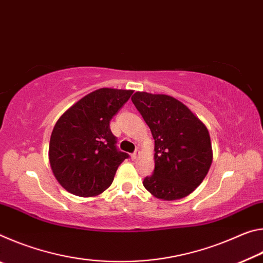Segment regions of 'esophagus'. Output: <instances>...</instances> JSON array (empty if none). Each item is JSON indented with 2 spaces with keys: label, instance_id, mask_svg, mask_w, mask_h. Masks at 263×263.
Here are the masks:
<instances>
[{
  "label": "esophagus",
  "instance_id": "34e87169",
  "mask_svg": "<svg viewBox=\"0 0 263 263\" xmlns=\"http://www.w3.org/2000/svg\"><path fill=\"white\" fill-rule=\"evenodd\" d=\"M139 157H140V152H139V151H136V152L131 155L132 160H136V159H138Z\"/></svg>",
  "mask_w": 263,
  "mask_h": 263
}]
</instances>
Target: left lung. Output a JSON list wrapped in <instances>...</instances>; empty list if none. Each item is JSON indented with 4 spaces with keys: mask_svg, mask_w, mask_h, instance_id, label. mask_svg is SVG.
Instances as JSON below:
<instances>
[{
    "mask_svg": "<svg viewBox=\"0 0 263 263\" xmlns=\"http://www.w3.org/2000/svg\"><path fill=\"white\" fill-rule=\"evenodd\" d=\"M131 100L154 138V173L142 184L162 201L190 195L205 179L213 159L205 124L173 96L137 91Z\"/></svg>",
    "mask_w": 263,
    "mask_h": 263,
    "instance_id": "obj_1",
    "label": "left lung"
}]
</instances>
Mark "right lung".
Returning <instances> with one entry per match:
<instances>
[{
	"label": "right lung",
	"instance_id": "add662e5",
	"mask_svg": "<svg viewBox=\"0 0 263 263\" xmlns=\"http://www.w3.org/2000/svg\"><path fill=\"white\" fill-rule=\"evenodd\" d=\"M133 90L101 88L65 111L53 127L48 160L53 175L68 193L92 197L108 189L128 155L116 147L110 121Z\"/></svg>",
	"mask_w": 263,
	"mask_h": 263
}]
</instances>
